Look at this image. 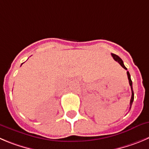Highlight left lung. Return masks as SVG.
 <instances>
[{"label": "left lung", "mask_w": 149, "mask_h": 149, "mask_svg": "<svg viewBox=\"0 0 149 149\" xmlns=\"http://www.w3.org/2000/svg\"><path fill=\"white\" fill-rule=\"evenodd\" d=\"M112 57H113V59H115L116 62H118L119 64H120V65H121L122 67H123L124 69H126V70H127V68L125 67L124 64H123V60H122L121 59H120V57H119L118 56H117L115 55V54H112ZM127 76H128V79H129V85L131 86V90H132V98H131V100H130V109H131L132 107V104L133 103V101H134V92H133V89H132V81L131 80V76H130V74H129V71H127Z\"/></svg>", "instance_id": "obj_1"}]
</instances>
